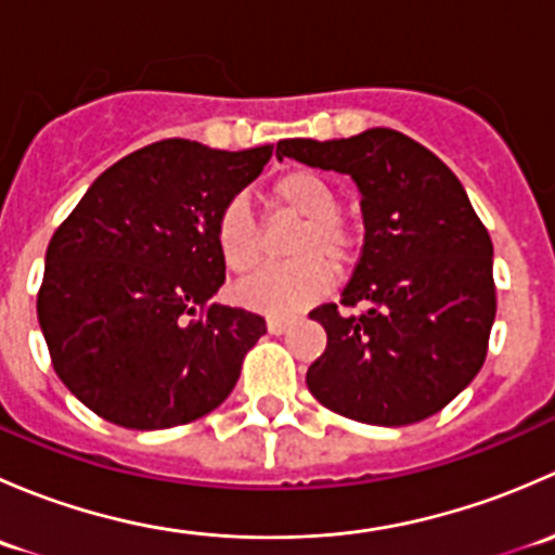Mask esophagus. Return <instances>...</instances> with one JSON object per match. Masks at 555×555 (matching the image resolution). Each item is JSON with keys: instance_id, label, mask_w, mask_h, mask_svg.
<instances>
[{"instance_id": "obj_1", "label": "esophagus", "mask_w": 555, "mask_h": 555, "mask_svg": "<svg viewBox=\"0 0 555 555\" xmlns=\"http://www.w3.org/2000/svg\"><path fill=\"white\" fill-rule=\"evenodd\" d=\"M293 327V319H284V317H268V333L273 335H282Z\"/></svg>"}]
</instances>
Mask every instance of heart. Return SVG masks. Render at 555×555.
I'll list each match as a JSON object with an SVG mask.
<instances>
[{
  "mask_svg": "<svg viewBox=\"0 0 555 555\" xmlns=\"http://www.w3.org/2000/svg\"><path fill=\"white\" fill-rule=\"evenodd\" d=\"M273 204L289 211L304 228L295 236L289 255L298 257L282 268H262L238 284L244 306L262 313H295L330 289V268H346L357 255V233L338 217L340 201L333 184L317 171L295 169L282 173L271 188ZM215 244L225 266L249 273L262 260V238L249 204L231 198L215 222Z\"/></svg>",
  "mask_w": 555,
  "mask_h": 555,
  "instance_id": "1",
  "label": "heart"
}]
</instances>
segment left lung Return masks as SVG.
Returning a JSON list of instances; mask_svg holds the SVG:
<instances>
[{"instance_id":"left-lung-1","label":"left lung","mask_w":555,"mask_h":555,"mask_svg":"<svg viewBox=\"0 0 555 555\" xmlns=\"http://www.w3.org/2000/svg\"><path fill=\"white\" fill-rule=\"evenodd\" d=\"M276 158L349 173L365 244L340 304L313 309L327 349L306 373L330 411L405 427L446 405L483 367L496 313L494 246L449 166L391 128L349 139H282Z\"/></svg>"}]
</instances>
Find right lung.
I'll return each instance as SVG.
<instances>
[{"mask_svg": "<svg viewBox=\"0 0 555 555\" xmlns=\"http://www.w3.org/2000/svg\"><path fill=\"white\" fill-rule=\"evenodd\" d=\"M273 147L225 153L164 139L88 188L44 255L37 317L66 389L126 429H169L215 411L266 319L215 304L222 206Z\"/></svg>", "mask_w": 555, "mask_h": 555, "instance_id": "1", "label": "right lung"}]
</instances>
